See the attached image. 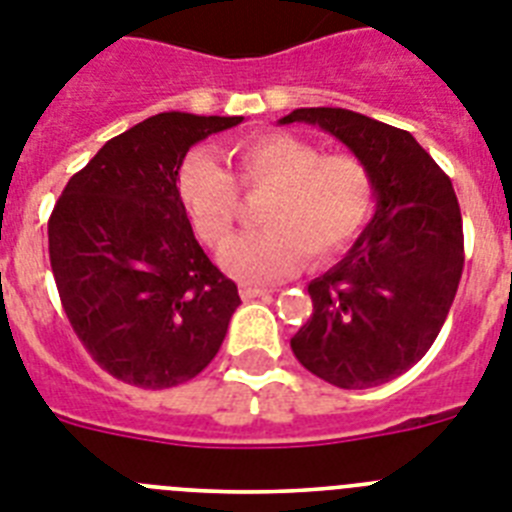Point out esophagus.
<instances>
[{
  "label": "esophagus",
  "mask_w": 512,
  "mask_h": 512,
  "mask_svg": "<svg viewBox=\"0 0 512 512\" xmlns=\"http://www.w3.org/2000/svg\"><path fill=\"white\" fill-rule=\"evenodd\" d=\"M239 294H242V299H260V296H268L270 291L268 289H260V286H249V283H242L239 286Z\"/></svg>",
  "instance_id": "1"
}]
</instances>
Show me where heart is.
Masks as SVG:
<instances>
[{"label":"heart","instance_id":"b5f03b06","mask_svg":"<svg viewBox=\"0 0 512 512\" xmlns=\"http://www.w3.org/2000/svg\"><path fill=\"white\" fill-rule=\"evenodd\" d=\"M234 176L205 150H192L176 174L179 197L195 234L221 247L239 216V188L268 190L263 229L223 249L221 265L244 283H273L312 263H330L354 244L375 210V179L362 158L322 153L286 132L244 137L231 148Z\"/></svg>","mask_w":512,"mask_h":512}]
</instances>
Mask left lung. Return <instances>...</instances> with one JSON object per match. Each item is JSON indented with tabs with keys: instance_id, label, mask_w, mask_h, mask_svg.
I'll return each mask as SVG.
<instances>
[{
	"instance_id": "obj_1",
	"label": "left lung",
	"mask_w": 512,
	"mask_h": 512,
	"mask_svg": "<svg viewBox=\"0 0 512 512\" xmlns=\"http://www.w3.org/2000/svg\"><path fill=\"white\" fill-rule=\"evenodd\" d=\"M375 179L377 210L349 255L309 283L312 315L291 338L304 367L336 388H375L414 367L448 317L463 273V221L450 176L414 135L349 109H296Z\"/></svg>"
}]
</instances>
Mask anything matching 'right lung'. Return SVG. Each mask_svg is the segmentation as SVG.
I'll use <instances>...</instances> for the list:
<instances>
[{"label":"right lung","instance_id":"1","mask_svg":"<svg viewBox=\"0 0 512 512\" xmlns=\"http://www.w3.org/2000/svg\"><path fill=\"white\" fill-rule=\"evenodd\" d=\"M242 117L166 111L72 176L49 218V260L72 330L111 377L145 390L197 377L221 349L236 283L192 234L176 174L187 150Z\"/></svg>","mask_w":512,"mask_h":512}]
</instances>
